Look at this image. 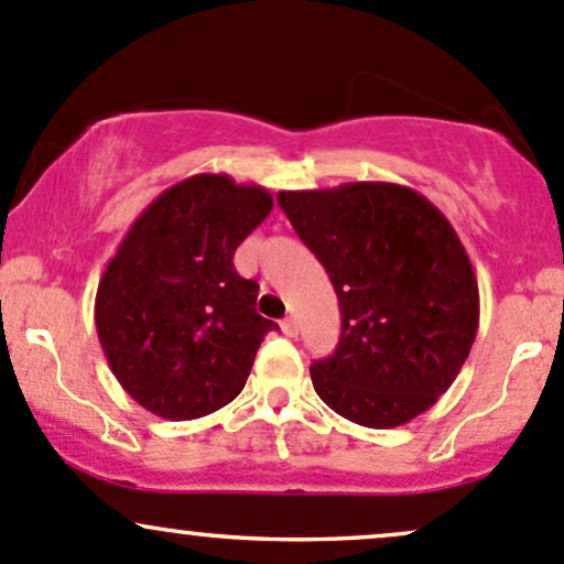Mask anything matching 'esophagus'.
I'll return each mask as SVG.
<instances>
[{"label":"esophagus","instance_id":"obj_1","mask_svg":"<svg viewBox=\"0 0 564 564\" xmlns=\"http://www.w3.org/2000/svg\"><path fill=\"white\" fill-rule=\"evenodd\" d=\"M281 329H283V334H286V337H296V334H300V324H296V318L289 315V318L281 321Z\"/></svg>","mask_w":564,"mask_h":564}]
</instances>
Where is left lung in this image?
<instances>
[{
	"label": "left lung",
	"instance_id": "1",
	"mask_svg": "<svg viewBox=\"0 0 564 564\" xmlns=\"http://www.w3.org/2000/svg\"><path fill=\"white\" fill-rule=\"evenodd\" d=\"M278 206L332 278L343 334L313 361L326 406L395 429L455 382L479 329V286L447 216L388 182L278 192Z\"/></svg>",
	"mask_w": 564,
	"mask_h": 564
}]
</instances>
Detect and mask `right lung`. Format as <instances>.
<instances>
[{"mask_svg": "<svg viewBox=\"0 0 564 564\" xmlns=\"http://www.w3.org/2000/svg\"><path fill=\"white\" fill-rule=\"evenodd\" d=\"M272 195L197 173L144 208L104 270L96 329L117 382L144 410L195 420L243 391L264 334L259 283L235 249L268 219Z\"/></svg>", "mask_w": 564, "mask_h": 564, "instance_id": "obj_1", "label": "right lung"}]
</instances>
